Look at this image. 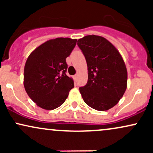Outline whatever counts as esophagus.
Returning <instances> with one entry per match:
<instances>
[{
	"label": "esophagus",
	"mask_w": 153,
	"mask_h": 153,
	"mask_svg": "<svg viewBox=\"0 0 153 153\" xmlns=\"http://www.w3.org/2000/svg\"><path fill=\"white\" fill-rule=\"evenodd\" d=\"M73 78H74V80H76L77 78H78V75H75L74 76H73Z\"/></svg>",
	"instance_id": "1"
}]
</instances>
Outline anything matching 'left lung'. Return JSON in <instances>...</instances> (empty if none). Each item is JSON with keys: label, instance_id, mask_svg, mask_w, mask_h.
I'll use <instances>...</instances> for the list:
<instances>
[{"label": "left lung", "instance_id": "obj_1", "mask_svg": "<svg viewBox=\"0 0 153 153\" xmlns=\"http://www.w3.org/2000/svg\"><path fill=\"white\" fill-rule=\"evenodd\" d=\"M88 66L87 84L79 88L83 101L98 111L117 104L127 89V71L117 48L103 36L88 35L78 40Z\"/></svg>", "mask_w": 153, "mask_h": 153}]
</instances>
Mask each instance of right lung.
I'll return each instance as SVG.
<instances>
[{
    "instance_id": "1",
    "label": "right lung",
    "mask_w": 153,
    "mask_h": 153,
    "mask_svg": "<svg viewBox=\"0 0 153 153\" xmlns=\"http://www.w3.org/2000/svg\"><path fill=\"white\" fill-rule=\"evenodd\" d=\"M77 39L56 38L36 48L24 66V85L29 98L43 109L53 110L65 101L74 87L73 78L66 75V58Z\"/></svg>"
}]
</instances>
